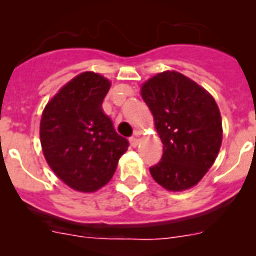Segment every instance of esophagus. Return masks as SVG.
Segmentation results:
<instances>
[{
  "label": "esophagus",
  "mask_w": 256,
  "mask_h": 256,
  "mask_svg": "<svg viewBox=\"0 0 256 256\" xmlns=\"http://www.w3.org/2000/svg\"><path fill=\"white\" fill-rule=\"evenodd\" d=\"M128 142H130V144L132 147H136L138 144V142H140V138H138V135L135 136H131L130 138H128Z\"/></svg>",
  "instance_id": "34e87169"
}]
</instances>
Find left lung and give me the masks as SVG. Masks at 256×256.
I'll list each match as a JSON object with an SVG mask.
<instances>
[{"mask_svg":"<svg viewBox=\"0 0 256 256\" xmlns=\"http://www.w3.org/2000/svg\"><path fill=\"white\" fill-rule=\"evenodd\" d=\"M141 95L164 144L161 161L150 167V174L168 190L193 187L220 148L223 128L216 100L204 88L174 70L147 80Z\"/></svg>","mask_w":256,"mask_h":256,"instance_id":"8db88e82","label":"left lung"}]
</instances>
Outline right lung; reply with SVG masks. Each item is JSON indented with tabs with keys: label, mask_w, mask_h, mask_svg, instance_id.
<instances>
[{
	"label": "right lung",
	"mask_w": 256,
	"mask_h": 256,
	"mask_svg": "<svg viewBox=\"0 0 256 256\" xmlns=\"http://www.w3.org/2000/svg\"><path fill=\"white\" fill-rule=\"evenodd\" d=\"M110 85L100 74H79L52 98L40 118L46 161L58 178L79 192H95L106 184L128 147L102 112Z\"/></svg>",
	"instance_id": "1"
}]
</instances>
